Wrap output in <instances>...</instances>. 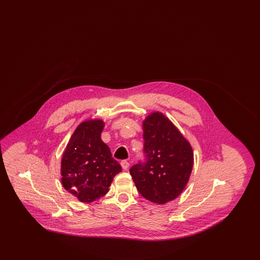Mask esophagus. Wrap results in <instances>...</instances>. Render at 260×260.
<instances>
[{"mask_svg":"<svg viewBox=\"0 0 260 260\" xmlns=\"http://www.w3.org/2000/svg\"><path fill=\"white\" fill-rule=\"evenodd\" d=\"M121 166H122L124 171H127L128 168H129V162L126 161H121Z\"/></svg>","mask_w":260,"mask_h":260,"instance_id":"34e87169","label":"esophagus"}]
</instances>
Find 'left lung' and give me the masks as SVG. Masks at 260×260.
I'll return each mask as SVG.
<instances>
[{"instance_id":"8db88e82","label":"left lung","mask_w":260,"mask_h":260,"mask_svg":"<svg viewBox=\"0 0 260 260\" xmlns=\"http://www.w3.org/2000/svg\"><path fill=\"white\" fill-rule=\"evenodd\" d=\"M146 161L129 170L138 192L150 202L164 205L184 190L193 169L190 142L161 112L142 122Z\"/></svg>"}]
</instances>
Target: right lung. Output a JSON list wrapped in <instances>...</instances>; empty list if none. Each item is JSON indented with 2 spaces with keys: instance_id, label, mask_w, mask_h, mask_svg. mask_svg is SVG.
I'll use <instances>...</instances> for the list:
<instances>
[{
  "instance_id": "obj_1",
  "label": "right lung",
  "mask_w": 260,
  "mask_h": 260,
  "mask_svg": "<svg viewBox=\"0 0 260 260\" xmlns=\"http://www.w3.org/2000/svg\"><path fill=\"white\" fill-rule=\"evenodd\" d=\"M103 128L100 119L82 122L62 154V185L82 203H91L107 194L114 176L122 172L101 140Z\"/></svg>"
}]
</instances>
